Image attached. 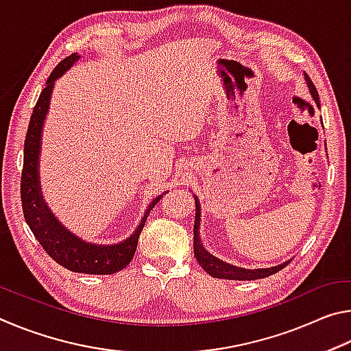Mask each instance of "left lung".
<instances>
[{"mask_svg": "<svg viewBox=\"0 0 351 351\" xmlns=\"http://www.w3.org/2000/svg\"><path fill=\"white\" fill-rule=\"evenodd\" d=\"M305 80L306 85L310 88V93L313 99L316 100L317 106L319 105V94L314 83L311 82L308 74H305ZM195 204H197V212H195V228H193V252L195 257H197L198 263L201 265L207 274L215 277V278H226V280H257V278H265L269 277L272 274H276L280 269H283L289 261H285V263L278 265V266H272V268H265V269H245V268H237V266H232L229 263H224V261L218 260L217 257H213L207 251H204L203 245L199 243V204L198 199L195 198Z\"/></svg>", "mask_w": 351, "mask_h": 351, "instance_id": "8db88e82", "label": "left lung"}]
</instances>
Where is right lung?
Wrapping results in <instances>:
<instances>
[{
	"label": "right lung",
	"mask_w": 351,
	"mask_h": 351,
	"mask_svg": "<svg viewBox=\"0 0 351 351\" xmlns=\"http://www.w3.org/2000/svg\"><path fill=\"white\" fill-rule=\"evenodd\" d=\"M77 60H79V56L71 54L57 64L51 75L47 77L46 86L34 106L25 139V159H23L20 182L21 206L26 223L31 228L35 239L38 240L46 254L57 261L58 265L73 272H82V274H114V272L127 268V265L133 260L136 247H138L139 235L144 229L148 213L158 204L162 195L154 198L132 237H128L125 241L110 246L91 245V243H85L77 239L68 229H64L57 221V218L52 215L51 210L47 209L45 199L40 193L38 181L41 128H43L46 112L49 108V100L56 80L66 73Z\"/></svg>",
	"instance_id": "1"
}]
</instances>
